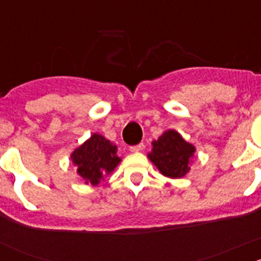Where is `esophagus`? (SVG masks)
<instances>
[{
	"label": "esophagus",
	"instance_id": "esophagus-1",
	"mask_svg": "<svg viewBox=\"0 0 261 261\" xmlns=\"http://www.w3.org/2000/svg\"><path fill=\"white\" fill-rule=\"evenodd\" d=\"M144 149H145V145H144L143 143H141V144H138V145H135V146H130V151H131V152H139V151H143Z\"/></svg>",
	"mask_w": 261,
	"mask_h": 261
}]
</instances>
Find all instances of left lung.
Listing matches in <instances>:
<instances>
[{
    "label": "left lung",
    "mask_w": 261,
    "mask_h": 261,
    "mask_svg": "<svg viewBox=\"0 0 261 261\" xmlns=\"http://www.w3.org/2000/svg\"><path fill=\"white\" fill-rule=\"evenodd\" d=\"M151 146L147 158L164 177L177 179L191 170L196 146L184 140L178 131H164Z\"/></svg>",
    "instance_id": "obj_1"
}]
</instances>
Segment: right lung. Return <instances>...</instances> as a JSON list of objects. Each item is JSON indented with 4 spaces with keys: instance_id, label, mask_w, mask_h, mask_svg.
<instances>
[{
    "instance_id": "1",
    "label": "right lung",
    "mask_w": 261,
    "mask_h": 261,
    "mask_svg": "<svg viewBox=\"0 0 261 261\" xmlns=\"http://www.w3.org/2000/svg\"><path fill=\"white\" fill-rule=\"evenodd\" d=\"M70 160L77 167V174L84 183L97 186L114 172L121 158L117 155V146L96 133L73 150Z\"/></svg>"
}]
</instances>
